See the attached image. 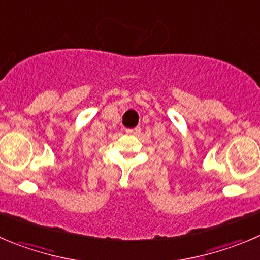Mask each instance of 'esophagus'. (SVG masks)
Returning a JSON list of instances; mask_svg holds the SVG:
<instances>
[{
	"mask_svg": "<svg viewBox=\"0 0 260 260\" xmlns=\"http://www.w3.org/2000/svg\"><path fill=\"white\" fill-rule=\"evenodd\" d=\"M125 132L127 133V134H130V135H138V134H140V127H134V128H126Z\"/></svg>",
	"mask_w": 260,
	"mask_h": 260,
	"instance_id": "obj_1",
	"label": "esophagus"
}]
</instances>
